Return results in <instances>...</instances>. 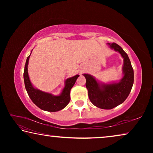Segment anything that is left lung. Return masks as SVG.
<instances>
[{
	"label": "left lung",
	"mask_w": 153,
	"mask_h": 153,
	"mask_svg": "<svg viewBox=\"0 0 153 153\" xmlns=\"http://www.w3.org/2000/svg\"><path fill=\"white\" fill-rule=\"evenodd\" d=\"M108 45L118 51L124 59L122 79L119 83L100 85L92 76L84 74L90 101L96 107L103 109H111L123 103L130 93L134 84V69L127 53L116 43Z\"/></svg>",
	"instance_id": "8db88e82"
}]
</instances>
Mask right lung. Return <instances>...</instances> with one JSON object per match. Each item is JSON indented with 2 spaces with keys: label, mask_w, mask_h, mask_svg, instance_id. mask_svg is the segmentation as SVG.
Listing matches in <instances>:
<instances>
[{
  "label": "right lung",
  "mask_w": 153,
  "mask_h": 153,
  "mask_svg": "<svg viewBox=\"0 0 153 153\" xmlns=\"http://www.w3.org/2000/svg\"><path fill=\"white\" fill-rule=\"evenodd\" d=\"M30 56H27L25 62L24 78L25 89L31 100L41 109L46 111L55 112L63 109L70 101V90L79 76L76 75L74 77L67 79L65 81V86L63 88L61 94L59 96H53L48 93L35 89L31 84L27 73V65Z\"/></svg>",
  "instance_id": "obj_1"
}]
</instances>
